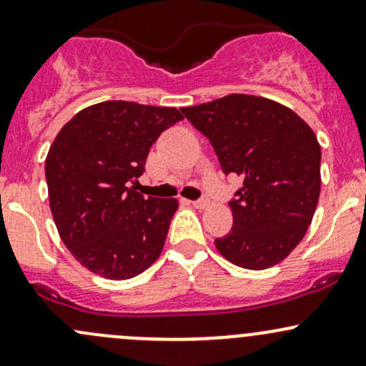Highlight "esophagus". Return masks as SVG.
Segmentation results:
<instances>
[{"mask_svg":"<svg viewBox=\"0 0 366 366\" xmlns=\"http://www.w3.org/2000/svg\"><path fill=\"white\" fill-rule=\"evenodd\" d=\"M192 206L197 207V209H204V207L209 206V199H207V197H200L197 200H192Z\"/></svg>","mask_w":366,"mask_h":366,"instance_id":"1","label":"esophagus"}]
</instances>
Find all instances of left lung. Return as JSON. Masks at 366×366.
<instances>
[{
  "label": "left lung",
  "mask_w": 366,
  "mask_h": 366,
  "mask_svg": "<svg viewBox=\"0 0 366 366\" xmlns=\"http://www.w3.org/2000/svg\"><path fill=\"white\" fill-rule=\"evenodd\" d=\"M183 115L213 144L222 171L242 176L230 199L232 230L214 239L242 269L285 260L307 232L321 190V148L312 129L286 106L230 94Z\"/></svg>",
  "instance_id": "obj_1"
}]
</instances>
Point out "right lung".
<instances>
[{
  "label": "right lung",
  "instance_id": "add662e5",
  "mask_svg": "<svg viewBox=\"0 0 366 366\" xmlns=\"http://www.w3.org/2000/svg\"><path fill=\"white\" fill-rule=\"evenodd\" d=\"M183 115L106 101L89 106L61 129L45 160L50 211L66 247L90 272L131 279L159 258L176 199L134 192L148 152Z\"/></svg>",
  "mask_w": 366,
  "mask_h": 366
}]
</instances>
